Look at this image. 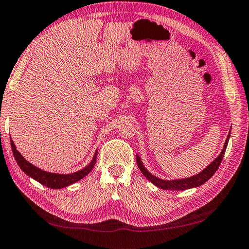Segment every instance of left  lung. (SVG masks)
I'll return each mask as SVG.
<instances>
[{
  "instance_id": "1",
  "label": "left lung",
  "mask_w": 249,
  "mask_h": 249,
  "mask_svg": "<svg viewBox=\"0 0 249 249\" xmlns=\"http://www.w3.org/2000/svg\"><path fill=\"white\" fill-rule=\"evenodd\" d=\"M230 132H231V130H230ZM229 139H230V133L228 134V138L226 140V143H224V146H223V149L221 151V153H220L219 156L215 158L207 168H205L203 171L198 173V175H195V176L190 177V178H185V179H178V180H170V181L159 179V178L153 176L152 173H149L146 169H145L139 155H137L138 167L140 168L141 172L143 173V176H145V178H146L148 181H151L153 184L159 187V189L171 190V191H183V190L192 189V187H196V186L204 184V183L206 181H208L210 178L214 175V172L218 170L220 163H221L222 158L224 156V153H226Z\"/></svg>"
}]
</instances>
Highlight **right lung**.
<instances>
[{
	"label": "right lung",
	"mask_w": 249,
	"mask_h": 249,
	"mask_svg": "<svg viewBox=\"0 0 249 249\" xmlns=\"http://www.w3.org/2000/svg\"><path fill=\"white\" fill-rule=\"evenodd\" d=\"M11 146H12L14 157H15L18 166L20 167L21 170L25 172L27 176L31 177L32 179H35L36 181L41 183V184L50 187V189H62V187H66L70 184H72L74 182L83 179L84 177L90 173V171L92 170L96 162L97 153L95 152L94 157H93L91 162L89 163L86 168H83L77 172L69 173V175H59V173H52V172L41 170V169L34 166L29 161H27L26 159L22 157V155L16 149L15 144H14L12 139H11Z\"/></svg>",
	"instance_id": "right-lung-1"
}]
</instances>
